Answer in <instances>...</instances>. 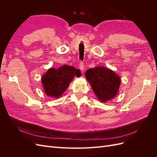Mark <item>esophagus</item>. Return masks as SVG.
Segmentation results:
<instances>
[{
  "label": "esophagus",
  "mask_w": 157,
  "mask_h": 157,
  "mask_svg": "<svg viewBox=\"0 0 157 157\" xmlns=\"http://www.w3.org/2000/svg\"><path fill=\"white\" fill-rule=\"evenodd\" d=\"M79 69H80V71H83L84 70V63H82V62H80V63H79Z\"/></svg>",
  "instance_id": "esophagus-1"
}]
</instances>
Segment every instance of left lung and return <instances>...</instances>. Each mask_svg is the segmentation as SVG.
Segmentation results:
<instances>
[{
  "mask_svg": "<svg viewBox=\"0 0 157 157\" xmlns=\"http://www.w3.org/2000/svg\"><path fill=\"white\" fill-rule=\"evenodd\" d=\"M85 77L95 95L101 102L112 99L118 92L121 79L111 69L99 66L89 69L85 73Z\"/></svg>",
  "mask_w": 157,
  "mask_h": 157,
  "instance_id": "8db88e82",
  "label": "left lung"
}]
</instances>
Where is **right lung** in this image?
Segmentation results:
<instances>
[{
    "instance_id": "right-lung-1",
    "label": "right lung",
    "mask_w": 157,
    "mask_h": 157,
    "mask_svg": "<svg viewBox=\"0 0 157 157\" xmlns=\"http://www.w3.org/2000/svg\"><path fill=\"white\" fill-rule=\"evenodd\" d=\"M80 75L79 69L67 65L58 69L50 68L41 78L44 91L49 97L59 98L69 87L73 78Z\"/></svg>"
}]
</instances>
